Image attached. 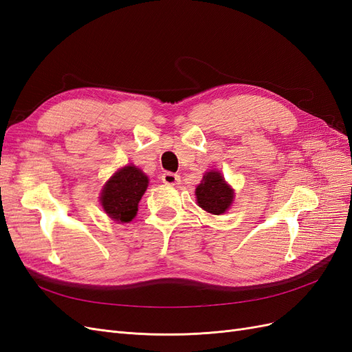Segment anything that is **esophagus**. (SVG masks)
Returning <instances> with one entry per match:
<instances>
[{"instance_id":"obj_1","label":"esophagus","mask_w":352,"mask_h":352,"mask_svg":"<svg viewBox=\"0 0 352 352\" xmlns=\"http://www.w3.org/2000/svg\"><path fill=\"white\" fill-rule=\"evenodd\" d=\"M162 180H163V184H166V185L175 186V185H179V182H180V176H179V175H176V173L166 172V173H163Z\"/></svg>"}]
</instances>
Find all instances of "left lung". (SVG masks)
I'll list each match as a JSON object with an SVG mask.
<instances>
[{
	"label": "left lung",
	"mask_w": 352,
	"mask_h": 352,
	"mask_svg": "<svg viewBox=\"0 0 352 352\" xmlns=\"http://www.w3.org/2000/svg\"><path fill=\"white\" fill-rule=\"evenodd\" d=\"M198 206L210 214L220 216L232 206L235 192L226 184L225 177L217 170H210L202 176L201 184L195 189Z\"/></svg>",
	"instance_id": "8db88e82"
}]
</instances>
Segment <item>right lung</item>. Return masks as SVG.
Masks as SVG:
<instances>
[{
  "instance_id": "right-lung-1",
  "label": "right lung",
  "mask_w": 352,
  "mask_h": 352,
  "mask_svg": "<svg viewBox=\"0 0 352 352\" xmlns=\"http://www.w3.org/2000/svg\"><path fill=\"white\" fill-rule=\"evenodd\" d=\"M148 188V176L136 166H124L107 180L101 190V206L114 221L129 223Z\"/></svg>"
}]
</instances>
